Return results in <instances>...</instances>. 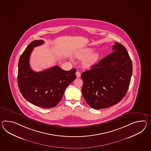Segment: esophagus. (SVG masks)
<instances>
[{"label": "esophagus", "mask_w": 151, "mask_h": 151, "mask_svg": "<svg viewBox=\"0 0 151 151\" xmlns=\"http://www.w3.org/2000/svg\"><path fill=\"white\" fill-rule=\"evenodd\" d=\"M76 77L77 78H79V77H81V73L79 71H77L76 73Z\"/></svg>", "instance_id": "obj_1"}]
</instances>
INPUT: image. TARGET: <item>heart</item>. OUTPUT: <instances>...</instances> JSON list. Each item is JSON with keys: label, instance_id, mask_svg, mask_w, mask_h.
I'll return each instance as SVG.
<instances>
[{"label": "heart", "instance_id": "1", "mask_svg": "<svg viewBox=\"0 0 151 151\" xmlns=\"http://www.w3.org/2000/svg\"><path fill=\"white\" fill-rule=\"evenodd\" d=\"M93 50L89 48L82 49L75 53V56L80 59L86 58L83 60V65L86 67H91L96 64L99 58V53L98 52H93Z\"/></svg>", "mask_w": 151, "mask_h": 151}]
</instances>
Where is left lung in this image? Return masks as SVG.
<instances>
[{
	"mask_svg": "<svg viewBox=\"0 0 151 151\" xmlns=\"http://www.w3.org/2000/svg\"><path fill=\"white\" fill-rule=\"evenodd\" d=\"M113 52L81 74L82 95L89 106L99 110L119 103L129 88L132 61L125 47L115 42Z\"/></svg>",
	"mask_w": 151,
	"mask_h": 151,
	"instance_id": "1",
	"label": "left lung"
}]
</instances>
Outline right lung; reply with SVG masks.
Returning <instances> with one entry per match:
<instances>
[{
	"label": "right lung",
	"instance_id": "obj_1",
	"mask_svg": "<svg viewBox=\"0 0 151 151\" xmlns=\"http://www.w3.org/2000/svg\"><path fill=\"white\" fill-rule=\"evenodd\" d=\"M44 41H32L21 55L17 82L23 96L34 105L46 109L55 107L62 98L66 87L76 78V69L63 70L57 65L40 72H35L29 65L34 47Z\"/></svg>",
	"mask_w": 151,
	"mask_h": 151
}]
</instances>
